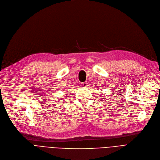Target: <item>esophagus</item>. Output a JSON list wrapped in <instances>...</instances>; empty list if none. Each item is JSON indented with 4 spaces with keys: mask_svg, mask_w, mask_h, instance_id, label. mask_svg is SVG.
Here are the masks:
<instances>
[{
    "mask_svg": "<svg viewBox=\"0 0 160 160\" xmlns=\"http://www.w3.org/2000/svg\"><path fill=\"white\" fill-rule=\"evenodd\" d=\"M81 85H82V87H84V88H86V87H87L88 86V83L87 82H82L81 83Z\"/></svg>",
    "mask_w": 160,
    "mask_h": 160,
    "instance_id": "obj_1",
    "label": "esophagus"
}]
</instances>
